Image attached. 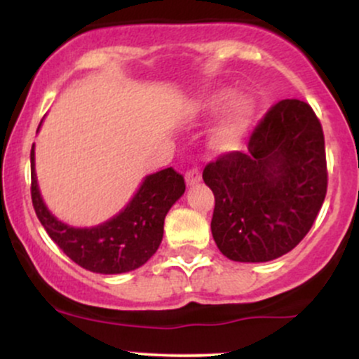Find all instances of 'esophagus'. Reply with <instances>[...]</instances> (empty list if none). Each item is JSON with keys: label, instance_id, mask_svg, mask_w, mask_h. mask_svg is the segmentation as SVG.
Masks as SVG:
<instances>
[{"label": "esophagus", "instance_id": "1", "mask_svg": "<svg viewBox=\"0 0 359 359\" xmlns=\"http://www.w3.org/2000/svg\"><path fill=\"white\" fill-rule=\"evenodd\" d=\"M201 182V172L199 168H191V170L185 172V184L187 185H194Z\"/></svg>", "mask_w": 359, "mask_h": 359}]
</instances>
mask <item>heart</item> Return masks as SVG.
<instances>
[{
	"mask_svg": "<svg viewBox=\"0 0 359 359\" xmlns=\"http://www.w3.org/2000/svg\"><path fill=\"white\" fill-rule=\"evenodd\" d=\"M231 97V90H216V93L208 94L199 101V109L214 111L221 109ZM255 118V104L248 97H238L236 101L229 106L228 111L222 114L211 133V147L216 151H233L241 145L246 133L250 131L251 123Z\"/></svg>",
	"mask_w": 359,
	"mask_h": 359,
	"instance_id": "b5f03b06",
	"label": "heart"
}]
</instances>
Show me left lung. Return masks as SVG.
I'll return each mask as SVG.
<instances>
[{
	"mask_svg": "<svg viewBox=\"0 0 359 359\" xmlns=\"http://www.w3.org/2000/svg\"><path fill=\"white\" fill-rule=\"evenodd\" d=\"M214 194L212 238L226 258L270 262L294 250L314 224L327 192L324 133L307 102L271 106L248 151H229L203 172Z\"/></svg>",
	"mask_w": 359,
	"mask_h": 359,
	"instance_id": "left-lung-1",
	"label": "left lung"
}]
</instances>
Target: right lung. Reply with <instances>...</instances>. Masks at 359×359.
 Returning a JSON list of instances; mask_svg holds the SVG:
<instances>
[{
	"label": "right lung",
	"instance_id": "right-lung-1",
	"mask_svg": "<svg viewBox=\"0 0 359 359\" xmlns=\"http://www.w3.org/2000/svg\"><path fill=\"white\" fill-rule=\"evenodd\" d=\"M30 160L32 203L36 217L72 262L96 273H125L145 265L162 243L168 209L185 191L184 177L172 167L163 168L145 177L133 199L109 221L94 228H72L57 219L43 204L36 184L35 147H32Z\"/></svg>",
	"mask_w": 359,
	"mask_h": 359
}]
</instances>
